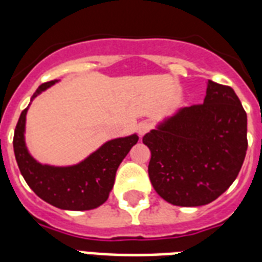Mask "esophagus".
Returning <instances> with one entry per match:
<instances>
[{"label": "esophagus", "mask_w": 262, "mask_h": 262, "mask_svg": "<svg viewBox=\"0 0 262 262\" xmlns=\"http://www.w3.org/2000/svg\"><path fill=\"white\" fill-rule=\"evenodd\" d=\"M149 130H151V123L147 122V121H143V122H140L137 125V133H139V136H144Z\"/></svg>", "instance_id": "1"}]
</instances>
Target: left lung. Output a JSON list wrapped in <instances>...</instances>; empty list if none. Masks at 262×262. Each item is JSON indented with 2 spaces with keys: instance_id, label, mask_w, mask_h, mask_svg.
Returning <instances> with one entry per match:
<instances>
[{
  "instance_id": "left-lung-1",
  "label": "left lung",
  "mask_w": 262,
  "mask_h": 262,
  "mask_svg": "<svg viewBox=\"0 0 262 262\" xmlns=\"http://www.w3.org/2000/svg\"><path fill=\"white\" fill-rule=\"evenodd\" d=\"M156 193L178 207L212 203L235 181L248 149V117L231 87L208 80L201 104L179 108L143 137Z\"/></svg>"
}]
</instances>
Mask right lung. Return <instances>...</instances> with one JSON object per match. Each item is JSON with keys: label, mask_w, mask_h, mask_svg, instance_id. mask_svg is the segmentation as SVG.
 Returning <instances> with one entry per match:
<instances>
[{"label": "right lung", "mask_w": 262, "mask_h": 262, "mask_svg": "<svg viewBox=\"0 0 262 262\" xmlns=\"http://www.w3.org/2000/svg\"><path fill=\"white\" fill-rule=\"evenodd\" d=\"M55 83L57 80L43 83L31 100ZM27 111L28 107L21 111L14 129L13 149L20 172L35 194L53 207L67 211H88L106 203L114 186L115 172L130 148L139 141V136L110 140L83 162L55 167L36 162L27 149L24 140Z\"/></svg>", "instance_id": "add662e5"}]
</instances>
